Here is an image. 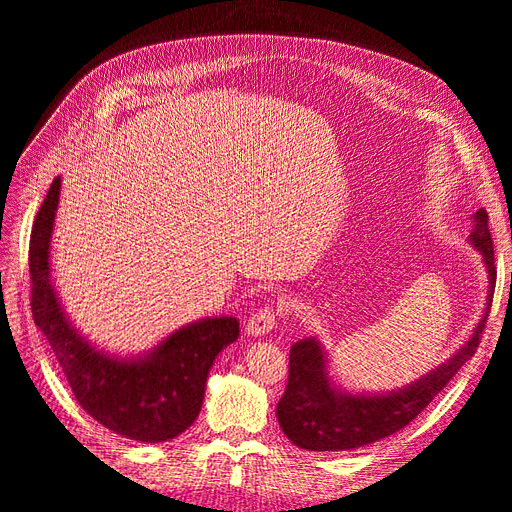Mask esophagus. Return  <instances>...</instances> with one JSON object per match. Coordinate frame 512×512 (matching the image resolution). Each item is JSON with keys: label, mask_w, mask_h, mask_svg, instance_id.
<instances>
[{"label": "esophagus", "mask_w": 512, "mask_h": 512, "mask_svg": "<svg viewBox=\"0 0 512 512\" xmlns=\"http://www.w3.org/2000/svg\"><path fill=\"white\" fill-rule=\"evenodd\" d=\"M277 322H280V318H277L275 309L273 307H262L250 316V320H247L245 331H247V335H254V337L267 335L269 331H273L277 327Z\"/></svg>", "instance_id": "esophagus-1"}]
</instances>
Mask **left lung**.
Returning a JSON list of instances; mask_svg holds the SVG:
<instances>
[{"label":"left lung","mask_w":512,"mask_h":512,"mask_svg":"<svg viewBox=\"0 0 512 512\" xmlns=\"http://www.w3.org/2000/svg\"><path fill=\"white\" fill-rule=\"evenodd\" d=\"M470 241L483 254L489 273L487 307L472 337L451 359L399 391L386 395H352L339 391L327 374V356L316 337L301 339L290 348L288 384L277 404V421L292 444L305 451H350L378 442L404 429L421 414L453 376L470 361L485 331L495 290L493 241L485 209L474 213Z\"/></svg>","instance_id":"1"}]
</instances>
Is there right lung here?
Listing matches in <instances>:
<instances>
[{
	"instance_id": "right-lung-1",
	"label": "right lung",
	"mask_w": 512,
	"mask_h": 512,
	"mask_svg": "<svg viewBox=\"0 0 512 512\" xmlns=\"http://www.w3.org/2000/svg\"><path fill=\"white\" fill-rule=\"evenodd\" d=\"M59 190L61 179L55 177L29 239L34 322L89 416L123 438L153 444L173 440L196 421L209 369L239 337V320L220 316L192 322L134 359L96 350L66 318L51 282L49 247Z\"/></svg>"
}]
</instances>
